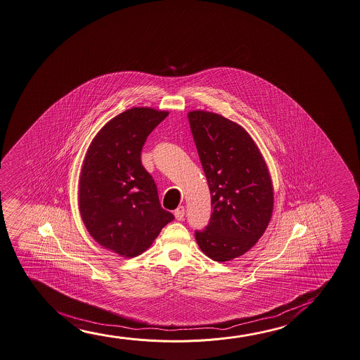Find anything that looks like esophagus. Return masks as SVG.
<instances>
[{"label":"esophagus","mask_w":360,"mask_h":360,"mask_svg":"<svg viewBox=\"0 0 360 360\" xmlns=\"http://www.w3.org/2000/svg\"><path fill=\"white\" fill-rule=\"evenodd\" d=\"M174 216L176 218L177 221H183L184 216H185V208H184L183 205H180V207H177L175 212H174Z\"/></svg>","instance_id":"esophagus-1"}]
</instances>
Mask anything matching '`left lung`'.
I'll return each mask as SVG.
<instances>
[{"mask_svg":"<svg viewBox=\"0 0 360 360\" xmlns=\"http://www.w3.org/2000/svg\"><path fill=\"white\" fill-rule=\"evenodd\" d=\"M212 195L210 224L198 246L214 262H231L260 240L273 216L271 176L255 141L241 125L212 111L188 112Z\"/></svg>","mask_w":360,"mask_h":360,"instance_id":"8db88e82","label":"left lung"}]
</instances>
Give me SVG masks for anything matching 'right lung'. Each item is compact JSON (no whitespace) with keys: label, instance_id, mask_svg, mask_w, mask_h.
I'll return each instance as SVG.
<instances>
[{"label":"right lung","instance_id":"add662e5","mask_svg":"<svg viewBox=\"0 0 360 360\" xmlns=\"http://www.w3.org/2000/svg\"><path fill=\"white\" fill-rule=\"evenodd\" d=\"M169 111L137 106L110 119L87 148L79 180V210L92 238L123 257L141 255L174 219L141 162L150 131Z\"/></svg>","mask_w":360,"mask_h":360}]
</instances>
